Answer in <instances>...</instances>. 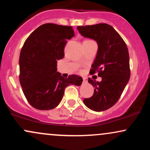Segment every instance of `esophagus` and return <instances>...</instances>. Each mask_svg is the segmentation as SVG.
<instances>
[{
  "instance_id": "1",
  "label": "esophagus",
  "mask_w": 150,
  "mask_h": 150,
  "mask_svg": "<svg viewBox=\"0 0 150 150\" xmlns=\"http://www.w3.org/2000/svg\"><path fill=\"white\" fill-rule=\"evenodd\" d=\"M83 82L84 83H87V80L86 78H83Z\"/></svg>"
}]
</instances>
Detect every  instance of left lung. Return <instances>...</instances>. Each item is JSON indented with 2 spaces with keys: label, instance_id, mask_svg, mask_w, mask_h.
Segmentation results:
<instances>
[{
  "label": "left lung",
  "instance_id": "1",
  "mask_svg": "<svg viewBox=\"0 0 150 150\" xmlns=\"http://www.w3.org/2000/svg\"><path fill=\"white\" fill-rule=\"evenodd\" d=\"M77 29L82 37L97 42V56L91 70L98 72L101 77V82L89 79L94 87V94L83 102L92 111H105L118 101L130 80L128 48L119 34L107 24L78 26Z\"/></svg>",
  "mask_w": 150,
  "mask_h": 150
}]
</instances>
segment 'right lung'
<instances>
[{"label": "right lung", "mask_w": 150, "mask_h": 150, "mask_svg": "<svg viewBox=\"0 0 150 150\" xmlns=\"http://www.w3.org/2000/svg\"><path fill=\"white\" fill-rule=\"evenodd\" d=\"M74 36L70 26L47 23L26 39L20 51V82L26 99L39 110L53 109L59 104L70 85L80 86L82 78H65L57 72V61L64 56L67 40Z\"/></svg>", "instance_id": "right-lung-1"}]
</instances>
